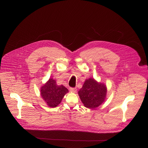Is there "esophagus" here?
<instances>
[{
    "label": "esophagus",
    "mask_w": 148,
    "mask_h": 148,
    "mask_svg": "<svg viewBox=\"0 0 148 148\" xmlns=\"http://www.w3.org/2000/svg\"><path fill=\"white\" fill-rule=\"evenodd\" d=\"M70 91L71 92H77V89L76 88H70Z\"/></svg>",
    "instance_id": "obj_1"
}]
</instances>
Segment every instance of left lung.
Listing matches in <instances>:
<instances>
[{
    "label": "left lung",
    "mask_w": 148,
    "mask_h": 148,
    "mask_svg": "<svg viewBox=\"0 0 148 148\" xmlns=\"http://www.w3.org/2000/svg\"><path fill=\"white\" fill-rule=\"evenodd\" d=\"M106 92V85L97 82L94 78H89L85 80L78 94L84 106L95 109L104 102Z\"/></svg>",
    "instance_id": "8db88e82"
}]
</instances>
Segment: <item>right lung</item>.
<instances>
[{"label": "right lung", "instance_id": "1", "mask_svg": "<svg viewBox=\"0 0 148 148\" xmlns=\"http://www.w3.org/2000/svg\"><path fill=\"white\" fill-rule=\"evenodd\" d=\"M68 90L63 85H58L56 80L50 78L49 80L40 88L42 98L50 108H55L62 101Z\"/></svg>", "mask_w": 148, "mask_h": 148}]
</instances>
